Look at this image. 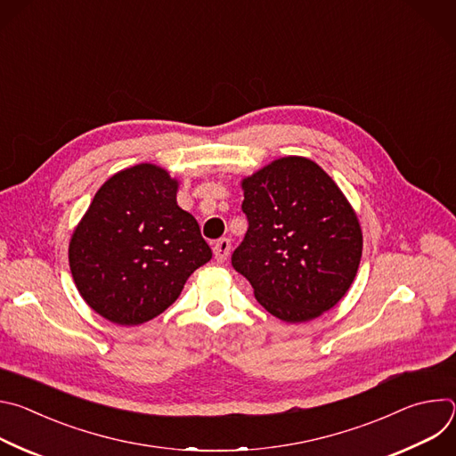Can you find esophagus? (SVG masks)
<instances>
[{"label":"esophagus","instance_id":"34e87169","mask_svg":"<svg viewBox=\"0 0 456 456\" xmlns=\"http://www.w3.org/2000/svg\"><path fill=\"white\" fill-rule=\"evenodd\" d=\"M213 252H215V259L216 262H225L229 252H231V240L229 238H220L215 247H213Z\"/></svg>","mask_w":456,"mask_h":456}]
</instances>
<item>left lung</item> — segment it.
I'll use <instances>...</instances> for the list:
<instances>
[{"label": "left lung", "mask_w": 456, "mask_h": 456, "mask_svg": "<svg viewBox=\"0 0 456 456\" xmlns=\"http://www.w3.org/2000/svg\"><path fill=\"white\" fill-rule=\"evenodd\" d=\"M248 222L231 264L257 303L287 322L330 310L350 289L362 254L357 216L315 162L280 159L243 180Z\"/></svg>", "instance_id": "8db88e82"}]
</instances>
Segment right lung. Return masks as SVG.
I'll use <instances>...</instances> for the list:
<instances>
[{
    "mask_svg": "<svg viewBox=\"0 0 456 456\" xmlns=\"http://www.w3.org/2000/svg\"><path fill=\"white\" fill-rule=\"evenodd\" d=\"M211 256L199 222L176 204V180L151 164L104 182L69 250L83 299L122 327L162 314Z\"/></svg>",
    "mask_w": 456,
    "mask_h": 456,
    "instance_id": "add662e5",
    "label": "right lung"
}]
</instances>
